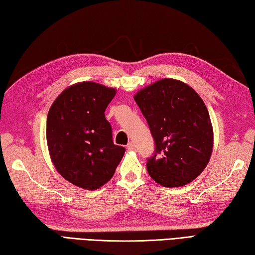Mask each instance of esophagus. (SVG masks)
<instances>
[{"label":"esophagus","instance_id":"34e87169","mask_svg":"<svg viewBox=\"0 0 255 255\" xmlns=\"http://www.w3.org/2000/svg\"><path fill=\"white\" fill-rule=\"evenodd\" d=\"M127 149L128 150H136V147H134V144L132 142H129L127 144Z\"/></svg>","mask_w":255,"mask_h":255}]
</instances>
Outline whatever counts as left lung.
<instances>
[{"label":"left lung","mask_w":255,"mask_h":255,"mask_svg":"<svg viewBox=\"0 0 255 255\" xmlns=\"http://www.w3.org/2000/svg\"><path fill=\"white\" fill-rule=\"evenodd\" d=\"M134 102L146 118L154 140L147 170L163 187L194 180L210 160L213 130L201 97L180 81L163 78L141 89Z\"/></svg>","instance_id":"1"}]
</instances>
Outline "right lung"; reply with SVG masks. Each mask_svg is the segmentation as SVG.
I'll use <instances>...</instances> for the list:
<instances>
[{"instance_id":"right-lung-1","label":"right lung","mask_w":255,"mask_h":255,"mask_svg":"<svg viewBox=\"0 0 255 255\" xmlns=\"http://www.w3.org/2000/svg\"><path fill=\"white\" fill-rule=\"evenodd\" d=\"M116 91L83 82L55 99L46 122L49 154L56 170L79 188L95 190L114 176L126 149L113 141L105 111Z\"/></svg>"}]
</instances>
